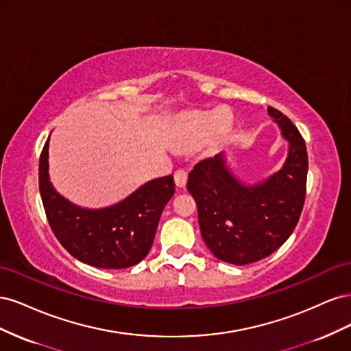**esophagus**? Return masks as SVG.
I'll use <instances>...</instances> for the list:
<instances>
[{"label":"esophagus","instance_id":"obj_1","mask_svg":"<svg viewBox=\"0 0 351 351\" xmlns=\"http://www.w3.org/2000/svg\"><path fill=\"white\" fill-rule=\"evenodd\" d=\"M174 182L177 184V187H184L186 183H187V171L186 169H177V171L174 173Z\"/></svg>","mask_w":351,"mask_h":351}]
</instances>
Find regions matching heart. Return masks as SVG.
Segmentation results:
<instances>
[{"instance_id": "b5f03b06", "label": "heart", "mask_w": 351, "mask_h": 351, "mask_svg": "<svg viewBox=\"0 0 351 351\" xmlns=\"http://www.w3.org/2000/svg\"><path fill=\"white\" fill-rule=\"evenodd\" d=\"M228 125L230 117L219 111L193 117V119L187 123L184 143L190 146L204 143L214 133L224 134L228 129Z\"/></svg>"}]
</instances>
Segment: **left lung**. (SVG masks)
Instances as JSON below:
<instances>
[{
	"instance_id": "1",
	"label": "left lung",
	"mask_w": 351,
	"mask_h": 351,
	"mask_svg": "<svg viewBox=\"0 0 351 351\" xmlns=\"http://www.w3.org/2000/svg\"><path fill=\"white\" fill-rule=\"evenodd\" d=\"M290 151L278 173L246 186L230 173L222 154L197 162L187 190L196 200L202 237L219 261L247 265L269 256L291 236L304 205L306 143L290 119L268 107Z\"/></svg>"
}]
</instances>
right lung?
Listing matches in <instances>:
<instances>
[{
	"mask_svg": "<svg viewBox=\"0 0 351 351\" xmlns=\"http://www.w3.org/2000/svg\"><path fill=\"white\" fill-rule=\"evenodd\" d=\"M48 141L39 158V192L49 227L61 246L77 261L104 269L129 268L145 259L162 210L176 192L173 176L147 182L117 205L84 209L52 187Z\"/></svg>",
	"mask_w": 351,
	"mask_h": 351,
	"instance_id": "right-lung-1",
	"label": "right lung"
}]
</instances>
